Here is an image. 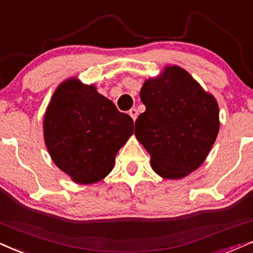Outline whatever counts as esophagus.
Listing matches in <instances>:
<instances>
[{"label": "esophagus", "mask_w": 253, "mask_h": 253, "mask_svg": "<svg viewBox=\"0 0 253 253\" xmlns=\"http://www.w3.org/2000/svg\"><path fill=\"white\" fill-rule=\"evenodd\" d=\"M129 115L130 116H131V118L133 121H136V118H137V115H138V112H137V109L136 108H132V109H130V111H129Z\"/></svg>", "instance_id": "obj_1"}]
</instances>
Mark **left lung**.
Masks as SVG:
<instances>
[{
	"label": "left lung",
	"mask_w": 253,
	"mask_h": 253,
	"mask_svg": "<svg viewBox=\"0 0 253 253\" xmlns=\"http://www.w3.org/2000/svg\"><path fill=\"white\" fill-rule=\"evenodd\" d=\"M139 96L145 111L136 120L135 135L150 154L155 172L178 179L201 167L219 130L213 96L176 65L145 81Z\"/></svg>",
	"instance_id": "8db88e82"
}]
</instances>
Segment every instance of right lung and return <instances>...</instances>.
<instances>
[{"mask_svg": "<svg viewBox=\"0 0 253 253\" xmlns=\"http://www.w3.org/2000/svg\"><path fill=\"white\" fill-rule=\"evenodd\" d=\"M44 139L54 163L75 183L92 184L114 168L133 121L93 85L76 79L58 86L46 109Z\"/></svg>", "mask_w": 253, "mask_h": 253, "instance_id": "1", "label": "right lung"}]
</instances>
